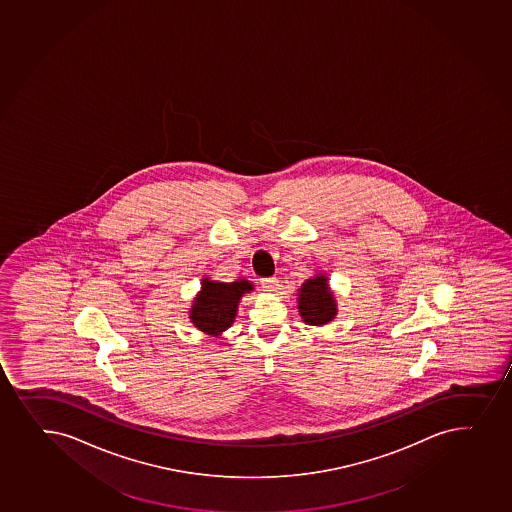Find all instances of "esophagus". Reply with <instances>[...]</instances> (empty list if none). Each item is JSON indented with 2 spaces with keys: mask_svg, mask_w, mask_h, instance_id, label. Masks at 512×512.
<instances>
[{
  "mask_svg": "<svg viewBox=\"0 0 512 512\" xmlns=\"http://www.w3.org/2000/svg\"><path fill=\"white\" fill-rule=\"evenodd\" d=\"M277 277H264V279H260V284H262V288L265 289V291H270V293H274L276 291L277 286Z\"/></svg>",
  "mask_w": 512,
  "mask_h": 512,
  "instance_id": "1",
  "label": "esophagus"
}]
</instances>
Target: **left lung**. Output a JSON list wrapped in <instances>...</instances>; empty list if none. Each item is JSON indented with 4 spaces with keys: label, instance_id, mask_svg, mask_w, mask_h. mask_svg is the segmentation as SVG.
Wrapping results in <instances>:
<instances>
[{
    "label": "left lung",
    "instance_id": "left-lung-1",
    "mask_svg": "<svg viewBox=\"0 0 512 512\" xmlns=\"http://www.w3.org/2000/svg\"><path fill=\"white\" fill-rule=\"evenodd\" d=\"M298 310L303 322L313 327H322L334 320L337 303L328 286L327 276L316 274L303 282L298 293Z\"/></svg>",
    "mask_w": 512,
    "mask_h": 512
}]
</instances>
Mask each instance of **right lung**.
Returning <instances> with one entry per match:
<instances>
[{
  "label": "right lung",
  "mask_w": 512,
  "mask_h": 512,
  "mask_svg": "<svg viewBox=\"0 0 512 512\" xmlns=\"http://www.w3.org/2000/svg\"><path fill=\"white\" fill-rule=\"evenodd\" d=\"M253 291V284L247 279L235 282L202 279V288L189 311L190 322L201 332L211 337H221L224 330L235 322L238 303L243 294Z\"/></svg>",
  "instance_id": "right-lung-1"
}]
</instances>
